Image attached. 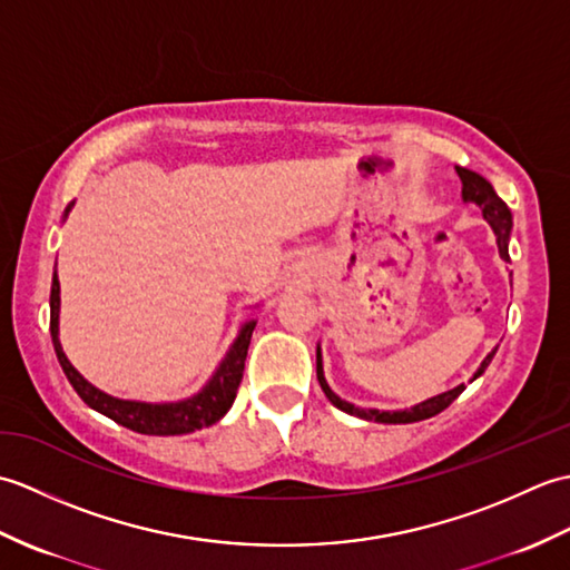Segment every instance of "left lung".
Wrapping results in <instances>:
<instances>
[{"instance_id": "1", "label": "left lung", "mask_w": 570, "mask_h": 570, "mask_svg": "<svg viewBox=\"0 0 570 570\" xmlns=\"http://www.w3.org/2000/svg\"><path fill=\"white\" fill-rule=\"evenodd\" d=\"M455 171H458L460 180H463V200H465V203H478V205H480L482 217H485V220L492 225L494 235H498V247H500L502 259L510 262L512 213H510V208H507V203L498 196V193H494V188H492V186L488 184V180L482 178L480 174L468 171V168H460V166H455ZM494 353H498V350H492V353H490L485 360H482V365H480V370L475 372V377H480V374L488 370V365L492 362ZM316 374H318L321 390L325 392V396L331 399L333 406L345 411V414H353V416H360V419H365V421H380V423H414V421L431 419V416H435V414H441L443 409L451 406V404L455 402V399H458L460 394H463V390H465V384H460V386H455V390H451V392H443V394H439V396L426 399V402L416 404L414 409H404V411H380V409H360V406H355V404L345 402V399H341V396H337V394L331 390L328 382H325V377H323L321 350H318V355H316Z\"/></svg>"}]
</instances>
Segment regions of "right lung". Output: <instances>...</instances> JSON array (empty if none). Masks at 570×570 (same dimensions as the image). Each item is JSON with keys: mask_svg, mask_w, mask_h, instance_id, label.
Returning <instances> with one entry per match:
<instances>
[{"mask_svg": "<svg viewBox=\"0 0 570 570\" xmlns=\"http://www.w3.org/2000/svg\"><path fill=\"white\" fill-rule=\"evenodd\" d=\"M70 205L66 208V215ZM60 284L53 272V284H51V341L56 347V355L60 367H63L68 382L72 390L78 392L85 404L90 409L100 411L107 419L117 421L119 426H127L137 433L147 435H180V433H193L205 426H213L215 421H220L227 409L233 406L242 372H245V360H247V347L252 341L254 321L245 323V328L239 331L237 341L229 347L225 355L223 365L217 367L213 380L205 384V390L196 396L186 399V402L176 404H144V402H129V399H115L110 394L100 392L98 386H92L88 380H82V374L70 365L63 347L58 343V306H60Z\"/></svg>", "mask_w": 570, "mask_h": 570, "instance_id": "right-lung-1", "label": "right lung"}]
</instances>
